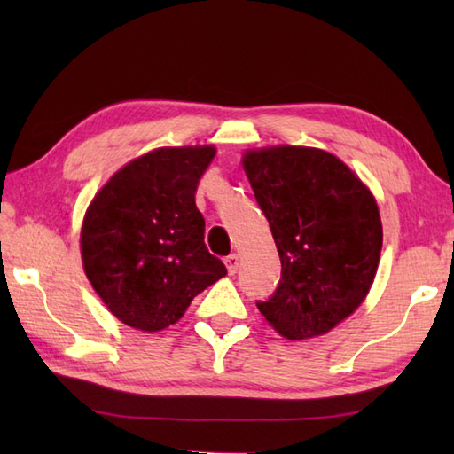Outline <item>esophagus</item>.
I'll return each mask as SVG.
<instances>
[{
  "instance_id": "obj_1",
  "label": "esophagus",
  "mask_w": 454,
  "mask_h": 454,
  "mask_svg": "<svg viewBox=\"0 0 454 454\" xmlns=\"http://www.w3.org/2000/svg\"><path fill=\"white\" fill-rule=\"evenodd\" d=\"M238 267H239V255H238V254L228 255V257H226V269H228V273L234 275V273L238 271Z\"/></svg>"
}]
</instances>
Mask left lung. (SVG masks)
Masks as SVG:
<instances>
[{"label": "left lung", "instance_id": "8db88e82", "mask_svg": "<svg viewBox=\"0 0 454 454\" xmlns=\"http://www.w3.org/2000/svg\"><path fill=\"white\" fill-rule=\"evenodd\" d=\"M242 166L281 257L275 294L257 302L291 341L332 332L369 294L382 249L376 199L333 153L310 146L246 150Z\"/></svg>", "mask_w": 454, "mask_h": 454}]
</instances>
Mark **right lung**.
<instances>
[{"instance_id": "add662e5", "label": "right lung", "mask_w": 454, "mask_h": 454, "mask_svg": "<svg viewBox=\"0 0 454 454\" xmlns=\"http://www.w3.org/2000/svg\"><path fill=\"white\" fill-rule=\"evenodd\" d=\"M216 148H156L95 192L82 222V263L109 312L153 333L179 322L192 298L226 275L205 246L195 205Z\"/></svg>"}]
</instances>
